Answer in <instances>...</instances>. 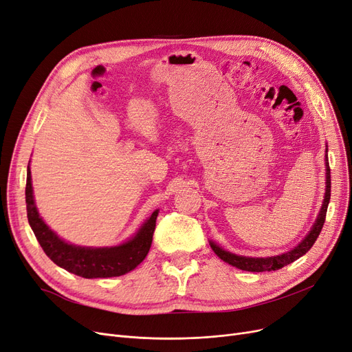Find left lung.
<instances>
[{"label": "left lung", "mask_w": 352, "mask_h": 352, "mask_svg": "<svg viewBox=\"0 0 352 352\" xmlns=\"http://www.w3.org/2000/svg\"><path fill=\"white\" fill-rule=\"evenodd\" d=\"M329 199H331V168H329V163H328V150H327V189H325V196H323L322 208L319 210V215L314 223V227L296 247L285 252V254L274 256V257H265V258L236 256V254H232V252H230V251L222 250L219 245H217L212 241H209L210 248L214 250V252L221 260L236 267V269H241L245 272L260 273V272H274V270L282 269V267L300 258L303 254H306V252L312 248V245L316 241V238L319 236V234L322 231L323 223H325Z\"/></svg>", "instance_id": "left-lung-1"}]
</instances>
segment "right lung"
Returning <instances> with one entry per match:
<instances>
[{
  "label": "right lung",
  "instance_id": "right-lung-1",
  "mask_svg": "<svg viewBox=\"0 0 352 352\" xmlns=\"http://www.w3.org/2000/svg\"><path fill=\"white\" fill-rule=\"evenodd\" d=\"M30 164V163H29ZM25 204L27 218L37 238L38 244L46 252V256L69 273L85 278H105L117 277L134 270L148 254L153 241V232L156 228L159 209L154 210L151 217L142 225L137 234L117 247H79L63 241L53 232L49 225L37 212L32 186L30 166L27 167L25 184Z\"/></svg>",
  "mask_w": 352,
  "mask_h": 352
}]
</instances>
